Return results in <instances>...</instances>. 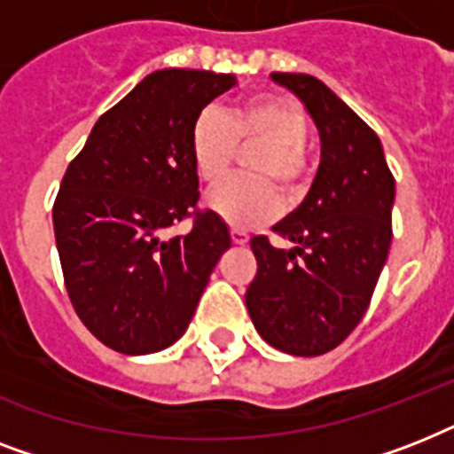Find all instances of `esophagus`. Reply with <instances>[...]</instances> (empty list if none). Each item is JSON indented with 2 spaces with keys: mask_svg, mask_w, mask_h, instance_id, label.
I'll list each match as a JSON object with an SVG mask.
<instances>
[{
  "mask_svg": "<svg viewBox=\"0 0 454 454\" xmlns=\"http://www.w3.org/2000/svg\"><path fill=\"white\" fill-rule=\"evenodd\" d=\"M231 240H233L235 245H245V242L249 240V235L245 233V231H240V228H231Z\"/></svg>",
  "mask_w": 454,
  "mask_h": 454,
  "instance_id": "obj_1",
  "label": "esophagus"
}]
</instances>
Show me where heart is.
<instances>
[{
    "label": "heart",
    "instance_id": "obj_1",
    "mask_svg": "<svg viewBox=\"0 0 454 454\" xmlns=\"http://www.w3.org/2000/svg\"><path fill=\"white\" fill-rule=\"evenodd\" d=\"M309 113L290 96L259 94L228 115L202 110L191 127V157L202 184L216 185L233 167L238 148H252L247 174L209 192V207L235 228H256L280 212V192L287 202L306 188Z\"/></svg>",
    "mask_w": 454,
    "mask_h": 454
}]
</instances>
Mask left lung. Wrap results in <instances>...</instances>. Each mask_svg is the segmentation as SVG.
<instances>
[{"instance_id":"1","label":"left lung","mask_w":454,"mask_h":454,"mask_svg":"<svg viewBox=\"0 0 454 454\" xmlns=\"http://www.w3.org/2000/svg\"><path fill=\"white\" fill-rule=\"evenodd\" d=\"M273 80L313 117L320 167L306 200L273 226L294 247L249 240L256 276L245 303L273 348L310 358L337 348L365 316L391 247L395 181L377 134L332 89L301 73Z\"/></svg>"}]
</instances>
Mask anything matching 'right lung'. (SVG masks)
<instances>
[{"mask_svg":"<svg viewBox=\"0 0 454 454\" xmlns=\"http://www.w3.org/2000/svg\"><path fill=\"white\" fill-rule=\"evenodd\" d=\"M233 84V74L157 70L98 117L67 164L53 202L63 280L82 323L113 351L174 344L231 247L223 219L198 207L191 127ZM185 218L188 234L163 238Z\"/></svg>","mask_w":454,"mask_h":454,"instance_id":"obj_1","label":"right lung"}]
</instances>
